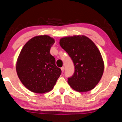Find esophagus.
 <instances>
[{"label":"esophagus","mask_w":122,"mask_h":122,"mask_svg":"<svg viewBox=\"0 0 122 122\" xmlns=\"http://www.w3.org/2000/svg\"><path fill=\"white\" fill-rule=\"evenodd\" d=\"M61 71L63 72V71H64V67H61Z\"/></svg>","instance_id":"obj_1"}]
</instances>
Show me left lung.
<instances>
[{
	"mask_svg": "<svg viewBox=\"0 0 122 122\" xmlns=\"http://www.w3.org/2000/svg\"><path fill=\"white\" fill-rule=\"evenodd\" d=\"M59 44L74 64V74L68 80L71 88L79 92H86L94 88L104 69L102 56L96 45L83 35L62 38Z\"/></svg>",
	"mask_w": 122,
	"mask_h": 122,
	"instance_id": "1",
	"label": "left lung"
}]
</instances>
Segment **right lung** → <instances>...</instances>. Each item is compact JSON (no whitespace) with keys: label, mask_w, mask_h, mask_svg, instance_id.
I'll use <instances>...</instances> for the list:
<instances>
[{"label":"right lung","mask_w":122,"mask_h":122,"mask_svg":"<svg viewBox=\"0 0 122 122\" xmlns=\"http://www.w3.org/2000/svg\"><path fill=\"white\" fill-rule=\"evenodd\" d=\"M54 43V39L47 35L34 36L26 43L18 56L17 75L32 92L41 94L51 91L61 74V69L50 53Z\"/></svg>","instance_id":"add662e5"}]
</instances>
